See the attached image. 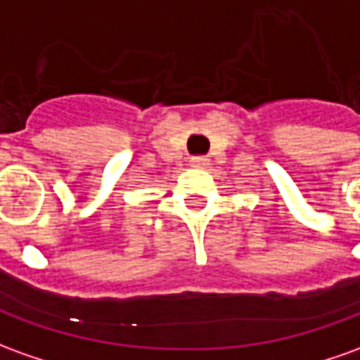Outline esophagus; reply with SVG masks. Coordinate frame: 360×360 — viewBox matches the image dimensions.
<instances>
[{
    "label": "esophagus",
    "instance_id": "obj_1",
    "mask_svg": "<svg viewBox=\"0 0 360 360\" xmlns=\"http://www.w3.org/2000/svg\"><path fill=\"white\" fill-rule=\"evenodd\" d=\"M190 162H192V166L204 168V166H207V162H210V158H207V156H192Z\"/></svg>",
    "mask_w": 360,
    "mask_h": 360
}]
</instances>
